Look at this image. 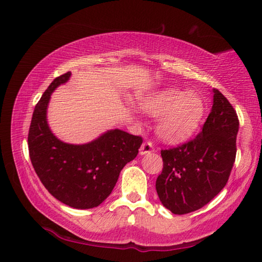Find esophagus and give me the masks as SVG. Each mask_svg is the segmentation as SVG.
Returning <instances> with one entry per match:
<instances>
[{
    "mask_svg": "<svg viewBox=\"0 0 262 262\" xmlns=\"http://www.w3.org/2000/svg\"><path fill=\"white\" fill-rule=\"evenodd\" d=\"M154 145L151 142H144L140 148V155H147L150 152H154Z\"/></svg>",
    "mask_w": 262,
    "mask_h": 262,
    "instance_id": "34e87169",
    "label": "esophagus"
}]
</instances>
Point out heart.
<instances>
[{
  "label": "heart",
  "mask_w": 262,
  "mask_h": 262,
  "mask_svg": "<svg viewBox=\"0 0 262 262\" xmlns=\"http://www.w3.org/2000/svg\"><path fill=\"white\" fill-rule=\"evenodd\" d=\"M141 108L151 117L159 118L157 135L168 144L189 140L205 115V104L200 96L174 86L161 89L144 97Z\"/></svg>",
  "instance_id": "b5f03b06"
}]
</instances>
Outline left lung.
<instances>
[{"mask_svg": "<svg viewBox=\"0 0 262 262\" xmlns=\"http://www.w3.org/2000/svg\"><path fill=\"white\" fill-rule=\"evenodd\" d=\"M239 121L229 100L212 89V106L193 141L162 150L163 171L156 180L159 200L176 215L200 209L227 185L236 159Z\"/></svg>", "mask_w": 262, "mask_h": 262, "instance_id": "8db88e82", "label": "left lung"}]
</instances>
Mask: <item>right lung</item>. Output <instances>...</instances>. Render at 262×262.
<instances>
[{
	"instance_id": "add662e5",
	"label": "right lung",
	"mask_w": 262,
	"mask_h": 262,
	"mask_svg": "<svg viewBox=\"0 0 262 262\" xmlns=\"http://www.w3.org/2000/svg\"><path fill=\"white\" fill-rule=\"evenodd\" d=\"M72 73L56 77L35 105L29 130V152L35 173L56 200L76 209L99 206L112 193L119 174L139 154L140 136L111 129L84 144H70L53 134L47 121L51 96Z\"/></svg>"
}]
</instances>
